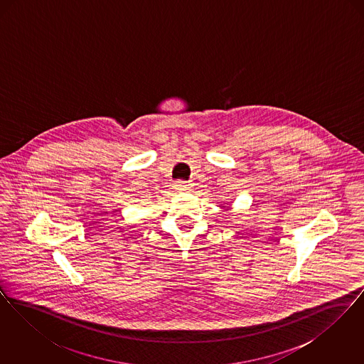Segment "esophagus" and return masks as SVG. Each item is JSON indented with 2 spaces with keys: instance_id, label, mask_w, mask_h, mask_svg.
Listing matches in <instances>:
<instances>
[{
  "instance_id": "esophagus-1",
  "label": "esophagus",
  "mask_w": 364,
  "mask_h": 364,
  "mask_svg": "<svg viewBox=\"0 0 364 364\" xmlns=\"http://www.w3.org/2000/svg\"><path fill=\"white\" fill-rule=\"evenodd\" d=\"M191 188L190 183H187V181H181V180H178V181H176L174 183V190L176 191H188Z\"/></svg>"
}]
</instances>
